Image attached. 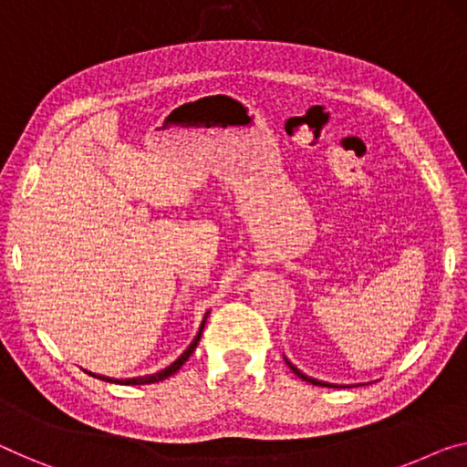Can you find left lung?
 Segmentation results:
<instances>
[{
    "label": "left lung",
    "mask_w": 467,
    "mask_h": 467,
    "mask_svg": "<svg viewBox=\"0 0 467 467\" xmlns=\"http://www.w3.org/2000/svg\"><path fill=\"white\" fill-rule=\"evenodd\" d=\"M287 365H289V368H291V371H294V373L297 375V378H302L304 381H310V384H312V386H333V384H325V381H318V379H312V378H308V375H304L302 371H297V368H296L294 365H291V363H289V360H287Z\"/></svg>",
    "instance_id": "1"
}]
</instances>
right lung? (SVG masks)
Listing matches in <instances>:
<instances>
[{
	"mask_svg": "<svg viewBox=\"0 0 467 467\" xmlns=\"http://www.w3.org/2000/svg\"><path fill=\"white\" fill-rule=\"evenodd\" d=\"M205 318H207V315H205ZM205 318H203V323H201V329H199L197 336H194L192 344H191L189 348H186V350H184L182 354H180V358H178V360H173V363H171L170 367H165L163 371H159V373H152V375H144V378H131V379H110V378H100V375H96V378H100V379H104V381H115V384H123V386H142V384H155V381H163V379H167V378H170V375L176 373L178 368L182 367V365L186 363V360H189L191 354L194 352V348H197L199 339H201V333H203Z\"/></svg>",
	"mask_w": 467,
	"mask_h": 467,
	"instance_id": "1",
	"label": "right lung"
}]
</instances>
